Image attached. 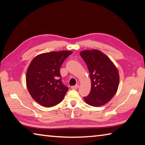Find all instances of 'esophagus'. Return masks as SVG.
Returning <instances> with one entry per match:
<instances>
[{"instance_id":"esophagus-1","label":"esophagus","mask_w":145,"mask_h":145,"mask_svg":"<svg viewBox=\"0 0 145 145\" xmlns=\"http://www.w3.org/2000/svg\"><path fill=\"white\" fill-rule=\"evenodd\" d=\"M78 87H79V85L78 84H76L75 86H73L71 87V88L73 89H77V88H78Z\"/></svg>"}]
</instances>
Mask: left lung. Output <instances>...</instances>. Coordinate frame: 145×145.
I'll return each mask as SVG.
<instances>
[{"instance_id":"8db88e82","label":"left lung","mask_w":145,"mask_h":145,"mask_svg":"<svg viewBox=\"0 0 145 145\" xmlns=\"http://www.w3.org/2000/svg\"><path fill=\"white\" fill-rule=\"evenodd\" d=\"M80 55L86 64L91 82L89 94L84 99L91 106H102L117 91L120 82L118 71L111 60L99 50H83Z\"/></svg>"}]
</instances>
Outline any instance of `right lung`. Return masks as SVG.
Masks as SVG:
<instances>
[{
	"mask_svg": "<svg viewBox=\"0 0 145 145\" xmlns=\"http://www.w3.org/2000/svg\"><path fill=\"white\" fill-rule=\"evenodd\" d=\"M72 51L63 50L39 54L29 65L26 73V85L33 99L45 107L62 101L68 88L63 84L60 67Z\"/></svg>",
	"mask_w": 145,
	"mask_h": 145,
	"instance_id": "obj_1",
	"label": "right lung"
}]
</instances>
